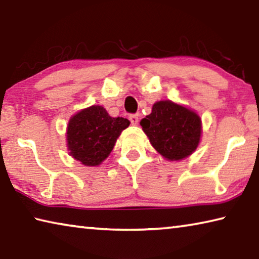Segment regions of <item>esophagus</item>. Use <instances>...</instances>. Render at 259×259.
<instances>
[{"label": "esophagus", "instance_id": "1", "mask_svg": "<svg viewBox=\"0 0 259 259\" xmlns=\"http://www.w3.org/2000/svg\"><path fill=\"white\" fill-rule=\"evenodd\" d=\"M129 119H130V121H131V123H133V124H137L138 121H139V115H138V114H131Z\"/></svg>", "mask_w": 259, "mask_h": 259}]
</instances>
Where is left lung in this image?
Instances as JSON below:
<instances>
[{
  "label": "left lung",
  "instance_id": "left-lung-1",
  "mask_svg": "<svg viewBox=\"0 0 259 259\" xmlns=\"http://www.w3.org/2000/svg\"><path fill=\"white\" fill-rule=\"evenodd\" d=\"M152 146L168 161H181L198 148L202 135L199 114L171 100H160L140 121Z\"/></svg>",
  "mask_w": 259,
  "mask_h": 259
}]
</instances>
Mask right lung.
<instances>
[{
  "label": "right lung",
  "mask_w": 259,
  "mask_h": 259,
  "mask_svg": "<svg viewBox=\"0 0 259 259\" xmlns=\"http://www.w3.org/2000/svg\"><path fill=\"white\" fill-rule=\"evenodd\" d=\"M130 121L112 117L99 105L83 108L69 119L66 129L69 155L85 166L102 164L111 154L122 131Z\"/></svg>",
  "instance_id": "1"
}]
</instances>
